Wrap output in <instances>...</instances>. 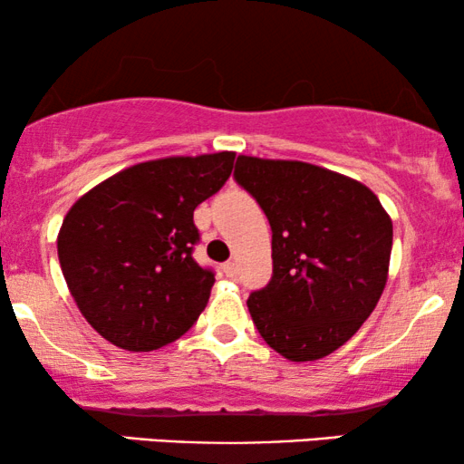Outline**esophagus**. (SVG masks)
<instances>
[{"instance_id":"esophagus-1","label":"esophagus","mask_w":464,"mask_h":464,"mask_svg":"<svg viewBox=\"0 0 464 464\" xmlns=\"http://www.w3.org/2000/svg\"><path fill=\"white\" fill-rule=\"evenodd\" d=\"M221 270H224V272H226V276H230V278L237 276V272H238L237 264H234V262H226L224 266H221Z\"/></svg>"}]
</instances>
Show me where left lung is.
<instances>
[{
    "instance_id": "1",
    "label": "left lung",
    "mask_w": 464,
    "mask_h": 464,
    "mask_svg": "<svg viewBox=\"0 0 464 464\" xmlns=\"http://www.w3.org/2000/svg\"><path fill=\"white\" fill-rule=\"evenodd\" d=\"M234 181L272 230V278L246 300L253 325L285 359L327 357L382 295L391 218L363 183L308 162L238 156Z\"/></svg>"
}]
</instances>
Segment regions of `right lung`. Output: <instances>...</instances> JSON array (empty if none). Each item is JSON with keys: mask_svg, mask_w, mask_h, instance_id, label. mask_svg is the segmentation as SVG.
<instances>
[{"mask_svg": "<svg viewBox=\"0 0 464 464\" xmlns=\"http://www.w3.org/2000/svg\"><path fill=\"white\" fill-rule=\"evenodd\" d=\"M234 151L162 158L110 177L63 219L59 262L84 319L124 351L181 338L205 310L215 272L194 259V208L218 194Z\"/></svg>", "mask_w": 464, "mask_h": 464, "instance_id": "obj_1", "label": "right lung"}]
</instances>
